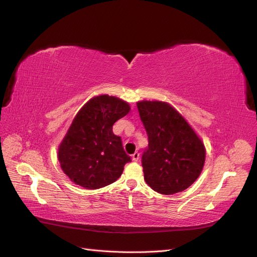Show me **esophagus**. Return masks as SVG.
<instances>
[{
    "mask_svg": "<svg viewBox=\"0 0 257 257\" xmlns=\"http://www.w3.org/2000/svg\"><path fill=\"white\" fill-rule=\"evenodd\" d=\"M132 160H133L134 162H137L139 160V153L135 152L134 154H132Z\"/></svg>",
    "mask_w": 257,
    "mask_h": 257,
    "instance_id": "34e87169",
    "label": "esophagus"
}]
</instances>
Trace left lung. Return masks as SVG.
<instances>
[{
  "mask_svg": "<svg viewBox=\"0 0 257 257\" xmlns=\"http://www.w3.org/2000/svg\"><path fill=\"white\" fill-rule=\"evenodd\" d=\"M137 108L149 139L142 160L147 184L164 195L186 190L204 168V143L170 104L141 100Z\"/></svg>",
  "mask_w": 257,
  "mask_h": 257,
  "instance_id": "1",
  "label": "left lung"
}]
</instances>
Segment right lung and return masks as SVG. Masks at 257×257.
I'll return each mask as SVG.
<instances>
[{
    "label": "right lung",
    "mask_w": 257,
    "mask_h": 257,
    "mask_svg": "<svg viewBox=\"0 0 257 257\" xmlns=\"http://www.w3.org/2000/svg\"><path fill=\"white\" fill-rule=\"evenodd\" d=\"M130 110L125 100L103 94L77 112L58 149L60 166L75 184L96 190L118 180L131 158L112 125Z\"/></svg>",
    "instance_id": "right-lung-1"
}]
</instances>
